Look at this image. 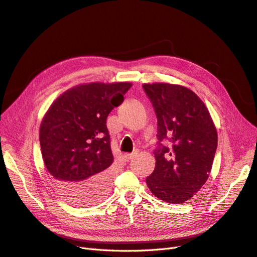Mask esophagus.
Listing matches in <instances>:
<instances>
[{"mask_svg":"<svg viewBox=\"0 0 257 257\" xmlns=\"http://www.w3.org/2000/svg\"><path fill=\"white\" fill-rule=\"evenodd\" d=\"M135 156H136L135 153H133V154H124V160H126V161H131Z\"/></svg>","mask_w":257,"mask_h":257,"instance_id":"obj_1","label":"esophagus"}]
</instances>
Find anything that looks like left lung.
Returning a JSON list of instances; mask_svg holds the SVG:
<instances>
[{"mask_svg": "<svg viewBox=\"0 0 257 257\" xmlns=\"http://www.w3.org/2000/svg\"><path fill=\"white\" fill-rule=\"evenodd\" d=\"M143 89L155 110L159 140L147 185L164 202L183 203L200 191L212 170L216 127L205 104L190 89L170 83H144Z\"/></svg>", "mask_w": 257, "mask_h": 257, "instance_id": "1", "label": "left lung"}]
</instances>
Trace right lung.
<instances>
[{
    "label": "right lung",
    "mask_w": 257,
    "mask_h": 257,
    "mask_svg": "<svg viewBox=\"0 0 257 257\" xmlns=\"http://www.w3.org/2000/svg\"><path fill=\"white\" fill-rule=\"evenodd\" d=\"M133 83L91 82L64 92L40 126L43 162L57 191L79 205L107 195L114 162L108 114L123 102Z\"/></svg>",
    "instance_id": "add662e5"
}]
</instances>
